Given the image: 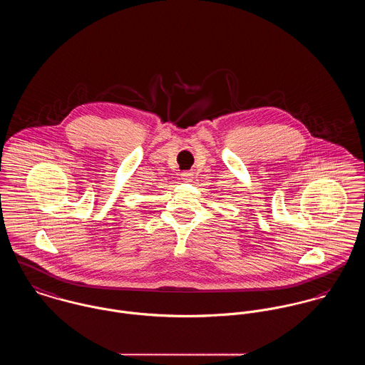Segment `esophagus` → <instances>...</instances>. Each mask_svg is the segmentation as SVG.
Here are the masks:
<instances>
[{
  "mask_svg": "<svg viewBox=\"0 0 365 365\" xmlns=\"http://www.w3.org/2000/svg\"><path fill=\"white\" fill-rule=\"evenodd\" d=\"M181 180H182L184 182H191V181L194 180V174H192V173H182V174H181Z\"/></svg>",
  "mask_w": 365,
  "mask_h": 365,
  "instance_id": "obj_1",
  "label": "esophagus"
}]
</instances>
